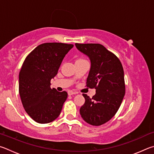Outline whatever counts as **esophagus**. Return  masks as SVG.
I'll use <instances>...</instances> for the list:
<instances>
[{
  "mask_svg": "<svg viewBox=\"0 0 154 154\" xmlns=\"http://www.w3.org/2000/svg\"><path fill=\"white\" fill-rule=\"evenodd\" d=\"M68 95H75V94H76V92H74V91H71V90H69V91H68Z\"/></svg>",
  "mask_w": 154,
  "mask_h": 154,
  "instance_id": "obj_1",
  "label": "esophagus"
}]
</instances>
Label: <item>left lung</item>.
Returning a JSON list of instances; mask_svg holds the SVG:
<instances>
[{
	"mask_svg": "<svg viewBox=\"0 0 154 154\" xmlns=\"http://www.w3.org/2000/svg\"><path fill=\"white\" fill-rule=\"evenodd\" d=\"M75 47L91 59L86 86L96 89L92 98L82 94L85 102L80 109V115L89 125L100 126L114 116L125 95L122 65L115 54L102 45L75 43Z\"/></svg>",
	"mask_w": 154,
	"mask_h": 154,
	"instance_id": "1",
	"label": "left lung"
}]
</instances>
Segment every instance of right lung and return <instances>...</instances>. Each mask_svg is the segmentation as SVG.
Here are the masks:
<instances>
[{
  "instance_id": "add662e5",
  "label": "right lung",
  "mask_w": 154,
  "mask_h": 154,
  "mask_svg": "<svg viewBox=\"0 0 154 154\" xmlns=\"http://www.w3.org/2000/svg\"><path fill=\"white\" fill-rule=\"evenodd\" d=\"M73 47L61 42L43 43L24 60L19 75V93L26 113L35 122L49 123L60 114L67 93L51 88V80Z\"/></svg>"
}]
</instances>
